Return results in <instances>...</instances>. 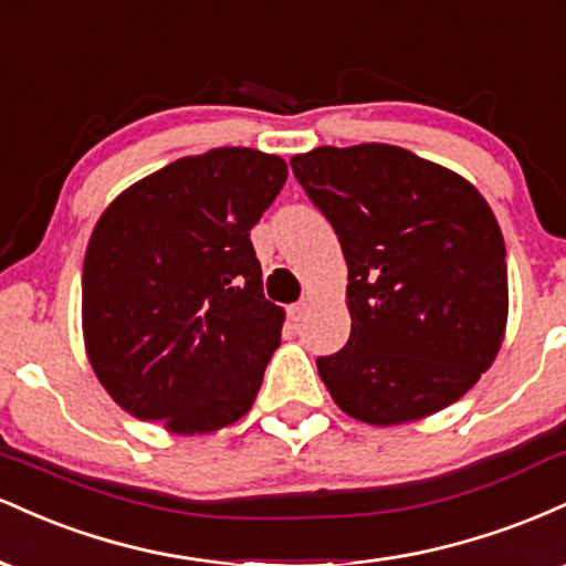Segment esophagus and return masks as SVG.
I'll list each match as a JSON object with an SVG mask.
<instances>
[{
    "label": "esophagus",
    "mask_w": 566,
    "mask_h": 566,
    "mask_svg": "<svg viewBox=\"0 0 566 566\" xmlns=\"http://www.w3.org/2000/svg\"><path fill=\"white\" fill-rule=\"evenodd\" d=\"M305 311H308V303L305 301H301V303H292L290 308H287V316L292 322H301L303 316H305Z\"/></svg>",
    "instance_id": "34e87169"
}]
</instances>
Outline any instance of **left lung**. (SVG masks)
Wrapping results in <instances>:
<instances>
[{"label":"left lung","instance_id":"obj_1","mask_svg":"<svg viewBox=\"0 0 566 566\" xmlns=\"http://www.w3.org/2000/svg\"><path fill=\"white\" fill-rule=\"evenodd\" d=\"M348 265L350 337L316 367L335 405L399 426L458 401L495 361L509 319L503 233L447 167L386 143L290 159Z\"/></svg>","mask_w":566,"mask_h":566}]
</instances>
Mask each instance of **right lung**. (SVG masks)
<instances>
[{
	"label": "right lung",
	"instance_id": "add662e5",
	"mask_svg": "<svg viewBox=\"0 0 566 566\" xmlns=\"http://www.w3.org/2000/svg\"><path fill=\"white\" fill-rule=\"evenodd\" d=\"M287 165L255 148L184 157L122 191L82 271L90 365L112 399L172 433H210L252 407L282 343L250 231Z\"/></svg>",
	"mask_w": 566,
	"mask_h": 566
}]
</instances>
